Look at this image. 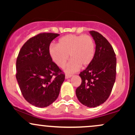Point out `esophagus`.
Wrapping results in <instances>:
<instances>
[{
	"mask_svg": "<svg viewBox=\"0 0 135 135\" xmlns=\"http://www.w3.org/2000/svg\"><path fill=\"white\" fill-rule=\"evenodd\" d=\"M71 77H72V75H69V74H66L65 75V79H66L70 78Z\"/></svg>",
	"mask_w": 135,
	"mask_h": 135,
	"instance_id": "1",
	"label": "esophagus"
}]
</instances>
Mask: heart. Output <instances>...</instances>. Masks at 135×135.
<instances>
[{"instance_id":"b5f03b06","label":"heart","mask_w":135,"mask_h":135,"mask_svg":"<svg viewBox=\"0 0 135 135\" xmlns=\"http://www.w3.org/2000/svg\"><path fill=\"white\" fill-rule=\"evenodd\" d=\"M95 52L93 39L89 35H66L59 39L57 46H51L49 54L53 62L60 68L65 66L69 56L72 61L66 68L67 72H74L79 68L91 64Z\"/></svg>"}]
</instances>
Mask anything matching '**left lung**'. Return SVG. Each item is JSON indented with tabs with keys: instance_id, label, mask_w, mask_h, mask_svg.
Segmentation results:
<instances>
[{
	"instance_id": "obj_1",
	"label": "left lung",
	"mask_w": 135,
	"mask_h": 135,
	"mask_svg": "<svg viewBox=\"0 0 135 135\" xmlns=\"http://www.w3.org/2000/svg\"><path fill=\"white\" fill-rule=\"evenodd\" d=\"M96 44L92 62L80 73L81 84L75 91L82 104L97 107L109 97L115 80L116 58L113 47L103 35L89 32Z\"/></svg>"
}]
</instances>
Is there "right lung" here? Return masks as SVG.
Masks as SVG:
<instances>
[{
    "instance_id": "right-lung-1",
    "label": "right lung",
    "mask_w": 135,
    "mask_h": 135,
    "mask_svg": "<svg viewBox=\"0 0 135 135\" xmlns=\"http://www.w3.org/2000/svg\"><path fill=\"white\" fill-rule=\"evenodd\" d=\"M59 34L42 33L25 43L16 60V79L29 103L43 108L58 97L65 75L52 61L49 45Z\"/></svg>"
}]
</instances>
